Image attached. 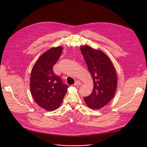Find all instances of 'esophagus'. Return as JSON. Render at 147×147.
Returning <instances> with one entry per match:
<instances>
[{
	"mask_svg": "<svg viewBox=\"0 0 147 147\" xmlns=\"http://www.w3.org/2000/svg\"><path fill=\"white\" fill-rule=\"evenodd\" d=\"M82 84H81V82L80 81H76V82H75V83H74V86H81Z\"/></svg>",
	"mask_w": 147,
	"mask_h": 147,
	"instance_id": "1",
	"label": "esophagus"
}]
</instances>
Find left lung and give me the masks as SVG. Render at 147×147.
I'll list each match as a JSON object with an SVG mask.
<instances>
[{
	"instance_id": "left-lung-1",
	"label": "left lung",
	"mask_w": 147,
	"mask_h": 147,
	"mask_svg": "<svg viewBox=\"0 0 147 147\" xmlns=\"http://www.w3.org/2000/svg\"><path fill=\"white\" fill-rule=\"evenodd\" d=\"M94 82L91 94L84 97L87 105L99 109L114 97L117 88V74L110 59L101 51L84 45L80 48Z\"/></svg>"
}]
</instances>
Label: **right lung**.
<instances>
[{"label":"right lung","instance_id":"obj_1","mask_svg":"<svg viewBox=\"0 0 147 147\" xmlns=\"http://www.w3.org/2000/svg\"><path fill=\"white\" fill-rule=\"evenodd\" d=\"M62 50V47H58L45 52L35 62L31 71L30 90L32 97L39 107L48 111L60 106L69 87L53 70Z\"/></svg>","mask_w":147,"mask_h":147}]
</instances>
